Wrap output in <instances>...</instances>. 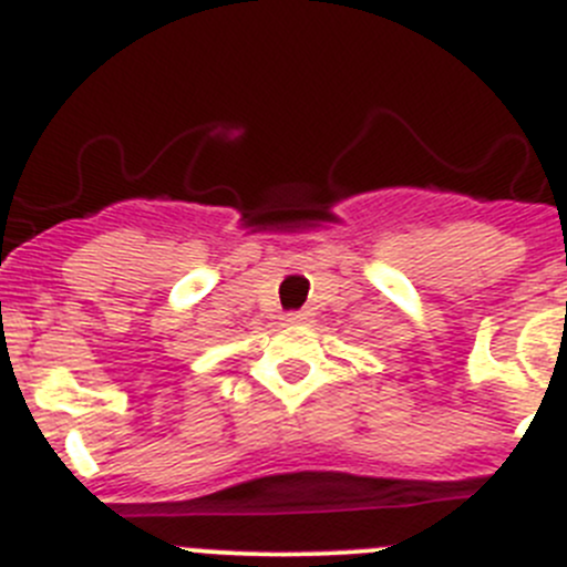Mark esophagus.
<instances>
[{
    "label": "esophagus",
    "instance_id": "esophagus-1",
    "mask_svg": "<svg viewBox=\"0 0 567 567\" xmlns=\"http://www.w3.org/2000/svg\"><path fill=\"white\" fill-rule=\"evenodd\" d=\"M282 321H285V323H307V321H310V312H305V310L288 312V316H285Z\"/></svg>",
    "mask_w": 567,
    "mask_h": 567
}]
</instances>
